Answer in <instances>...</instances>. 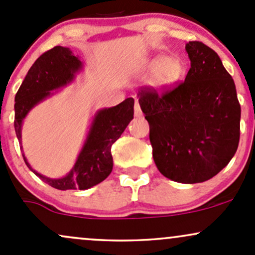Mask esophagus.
Segmentation results:
<instances>
[{
    "label": "esophagus",
    "mask_w": 255,
    "mask_h": 255,
    "mask_svg": "<svg viewBox=\"0 0 255 255\" xmlns=\"http://www.w3.org/2000/svg\"><path fill=\"white\" fill-rule=\"evenodd\" d=\"M134 113H135V116H141L142 113H141V109H140V105H139V102L135 99V104H134Z\"/></svg>",
    "instance_id": "esophagus-1"
}]
</instances>
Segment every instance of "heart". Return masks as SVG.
Segmentation results:
<instances>
[{"label": "heart", "mask_w": 255, "mask_h": 255, "mask_svg": "<svg viewBox=\"0 0 255 255\" xmlns=\"http://www.w3.org/2000/svg\"><path fill=\"white\" fill-rule=\"evenodd\" d=\"M150 68H154L153 85L157 87H165L177 80L182 73V66L175 57H154L147 62Z\"/></svg>", "instance_id": "obj_1"}]
</instances>
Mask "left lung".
Here are the masks:
<instances>
[{
  "label": "left lung",
  "mask_w": 255,
  "mask_h": 255,
  "mask_svg": "<svg viewBox=\"0 0 255 255\" xmlns=\"http://www.w3.org/2000/svg\"><path fill=\"white\" fill-rule=\"evenodd\" d=\"M191 60L184 83L166 92L145 89L139 104L150 125L158 170L180 183L210 180L228 165L240 140V107L233 78L217 52L186 44Z\"/></svg>",
  "instance_id": "obj_1"
}]
</instances>
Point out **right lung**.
I'll return each instance as SVG.
<instances>
[{"label": "right lung", "instance_id": "add662e5", "mask_svg": "<svg viewBox=\"0 0 255 255\" xmlns=\"http://www.w3.org/2000/svg\"><path fill=\"white\" fill-rule=\"evenodd\" d=\"M84 64L69 48L55 46L32 64L15 95L14 128L21 144V127L27 114L40 102L51 97L52 90H60L71 84L75 75L83 71ZM134 99L127 98L113 108H104L95 114L83 148L66 176L50 178L31 168L22 154L26 165L40 180L60 191L89 189L101 183L113 170L111 146L121 136L133 120ZM22 150V146H21Z\"/></svg>", "mask_w": 255, "mask_h": 255}]
</instances>
